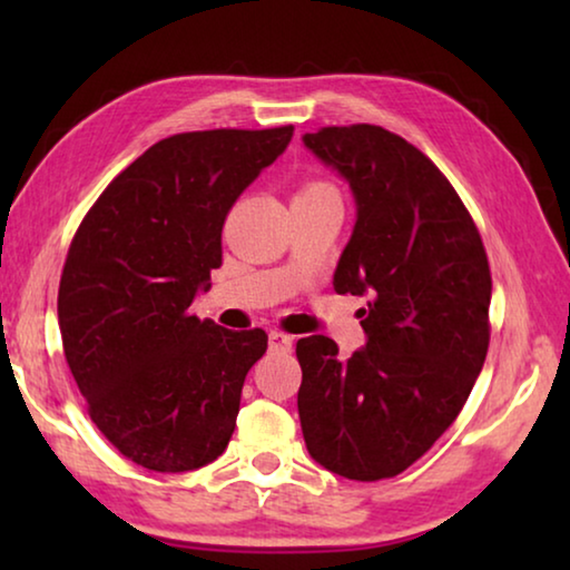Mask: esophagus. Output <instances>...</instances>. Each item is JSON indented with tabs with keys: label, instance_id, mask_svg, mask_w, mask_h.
Returning <instances> with one entry per match:
<instances>
[{
	"label": "esophagus",
	"instance_id": "1",
	"mask_svg": "<svg viewBox=\"0 0 570 570\" xmlns=\"http://www.w3.org/2000/svg\"><path fill=\"white\" fill-rule=\"evenodd\" d=\"M268 344H272L274 352H292L294 340H292V336H288V334L272 332V334H268Z\"/></svg>",
	"mask_w": 570,
	"mask_h": 570
}]
</instances>
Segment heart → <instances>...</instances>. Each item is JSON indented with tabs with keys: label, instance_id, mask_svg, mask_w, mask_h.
I'll use <instances>...</instances> for the list:
<instances>
[{
	"label": "heart",
	"instance_id": "obj_1",
	"mask_svg": "<svg viewBox=\"0 0 570 570\" xmlns=\"http://www.w3.org/2000/svg\"><path fill=\"white\" fill-rule=\"evenodd\" d=\"M308 190H330V186H322V183H314V186H306L302 193H308Z\"/></svg>",
	"mask_w": 570,
	"mask_h": 570
}]
</instances>
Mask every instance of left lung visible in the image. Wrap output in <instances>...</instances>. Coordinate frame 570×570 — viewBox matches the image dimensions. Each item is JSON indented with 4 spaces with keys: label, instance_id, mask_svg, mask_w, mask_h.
Wrapping results in <instances>:
<instances>
[{
    "label": "left lung",
    "instance_id": "obj_1",
    "mask_svg": "<svg viewBox=\"0 0 570 570\" xmlns=\"http://www.w3.org/2000/svg\"><path fill=\"white\" fill-rule=\"evenodd\" d=\"M302 142L356 206L334 292L370 296L350 360L324 334L296 342L304 442L342 478H394L455 422L485 362L488 256L455 188L400 135L352 125Z\"/></svg>",
    "mask_w": 570,
    "mask_h": 570
}]
</instances>
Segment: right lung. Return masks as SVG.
Instances as JSON below:
<instances>
[{
  "label": "right lung",
  "instance_id": "obj_1",
  "mask_svg": "<svg viewBox=\"0 0 570 570\" xmlns=\"http://www.w3.org/2000/svg\"><path fill=\"white\" fill-rule=\"evenodd\" d=\"M294 128L180 132L132 160L95 200L62 268L65 360L98 430L156 472L224 455L264 330L200 322L193 298L220 266L230 206Z\"/></svg>",
  "mask_w": 570,
  "mask_h": 570
}]
</instances>
